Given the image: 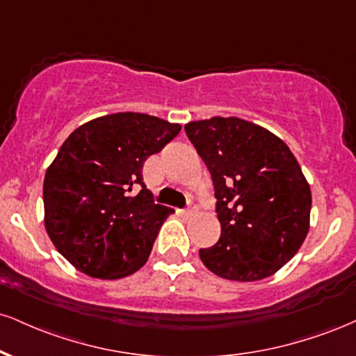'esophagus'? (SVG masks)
I'll use <instances>...</instances> for the list:
<instances>
[{
	"instance_id": "obj_1",
	"label": "esophagus",
	"mask_w": 356,
	"mask_h": 356,
	"mask_svg": "<svg viewBox=\"0 0 356 356\" xmlns=\"http://www.w3.org/2000/svg\"><path fill=\"white\" fill-rule=\"evenodd\" d=\"M195 211H197V205L194 202H189L187 209H184V211H182V216L184 217H191V216H194Z\"/></svg>"
}]
</instances>
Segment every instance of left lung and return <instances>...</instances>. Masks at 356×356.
<instances>
[{
	"mask_svg": "<svg viewBox=\"0 0 356 356\" xmlns=\"http://www.w3.org/2000/svg\"><path fill=\"white\" fill-rule=\"evenodd\" d=\"M212 175L220 238L199 255L227 280L273 275L297 254L310 229L312 192L284 140L241 118L186 124Z\"/></svg>",
	"mask_w": 356,
	"mask_h": 356,
	"instance_id": "1",
	"label": "left lung"
}]
</instances>
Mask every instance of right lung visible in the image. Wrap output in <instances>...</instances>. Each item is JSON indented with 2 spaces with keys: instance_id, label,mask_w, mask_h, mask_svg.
<instances>
[{
  "instance_id": "obj_1",
  "label": "right lung",
  "mask_w": 356,
  "mask_h": 356,
  "mask_svg": "<svg viewBox=\"0 0 356 356\" xmlns=\"http://www.w3.org/2000/svg\"><path fill=\"white\" fill-rule=\"evenodd\" d=\"M179 132L181 124L156 115L118 113L83 124L64 140L46 170L42 200L46 232L72 267L115 280L147 262L174 211L154 202L143 165Z\"/></svg>"
}]
</instances>
